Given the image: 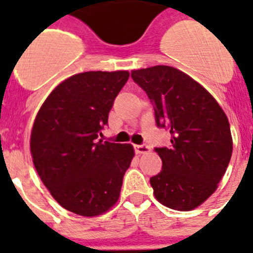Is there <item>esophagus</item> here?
I'll use <instances>...</instances> for the list:
<instances>
[{
  "instance_id": "obj_1",
  "label": "esophagus",
  "mask_w": 253,
  "mask_h": 253,
  "mask_svg": "<svg viewBox=\"0 0 253 253\" xmlns=\"http://www.w3.org/2000/svg\"><path fill=\"white\" fill-rule=\"evenodd\" d=\"M134 150L135 153H138V155H143V153L150 152V147L146 146V144H135Z\"/></svg>"
}]
</instances>
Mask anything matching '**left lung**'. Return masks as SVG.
Wrapping results in <instances>:
<instances>
[{
	"mask_svg": "<svg viewBox=\"0 0 253 253\" xmlns=\"http://www.w3.org/2000/svg\"><path fill=\"white\" fill-rule=\"evenodd\" d=\"M133 81L147 93L156 124L168 126L170 148H156L163 169L150 179L160 204L191 211L217 189L233 151L224 110L198 82L166 65L131 70Z\"/></svg>",
	"mask_w": 253,
	"mask_h": 253,
	"instance_id": "1",
	"label": "left lung"
}]
</instances>
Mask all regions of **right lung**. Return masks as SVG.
I'll use <instances>...</instances> for the list:
<instances>
[{
  "label": "right lung",
  "instance_id": "1",
  "mask_svg": "<svg viewBox=\"0 0 253 253\" xmlns=\"http://www.w3.org/2000/svg\"><path fill=\"white\" fill-rule=\"evenodd\" d=\"M129 71H85L56 85L41 106L30 133L36 170L64 209L85 217L118 202L134 157L129 143L97 141Z\"/></svg>",
  "mask_w": 253,
  "mask_h": 253
}]
</instances>
